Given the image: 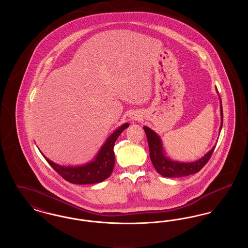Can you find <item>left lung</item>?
I'll return each instance as SVG.
<instances>
[{
  "label": "left lung",
  "mask_w": 248,
  "mask_h": 248,
  "mask_svg": "<svg viewBox=\"0 0 248 248\" xmlns=\"http://www.w3.org/2000/svg\"><path fill=\"white\" fill-rule=\"evenodd\" d=\"M220 115H221V124L219 132L222 128L223 124V110H222V103L220 99ZM145 130L149 149H150V156L152 163L154 165L156 171L165 177H181L193 175L199 172L201 169L206 165L209 161L210 157L212 156L213 152L216 148L214 146L211 151H209L200 160L192 162V163H179L174 162L168 157L165 156V151L163 148V144L160 140V137L152 129L147 126L143 127Z\"/></svg>",
  "instance_id": "8db88e82"
}]
</instances>
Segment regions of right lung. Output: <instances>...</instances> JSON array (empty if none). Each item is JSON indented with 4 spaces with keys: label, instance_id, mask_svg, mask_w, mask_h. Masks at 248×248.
<instances>
[{
    "label": "right lung",
    "instance_id": "1",
    "mask_svg": "<svg viewBox=\"0 0 248 248\" xmlns=\"http://www.w3.org/2000/svg\"><path fill=\"white\" fill-rule=\"evenodd\" d=\"M129 126V124H124L120 126L118 129L113 132L107 140L104 145L101 147L99 153L96 154L92 162L81 165V166H63L57 165L47 159L44 154L48 164L52 168L63 177L65 180L73 184H94L105 180L110 176L114 163V144L117 140L120 134Z\"/></svg>",
    "mask_w": 248,
    "mask_h": 248
}]
</instances>
